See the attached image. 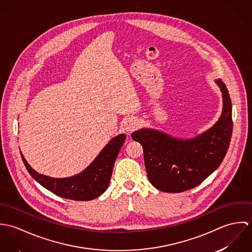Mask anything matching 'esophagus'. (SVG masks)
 <instances>
[{"instance_id":"obj_1","label":"esophagus","mask_w":252,"mask_h":252,"mask_svg":"<svg viewBox=\"0 0 252 252\" xmlns=\"http://www.w3.org/2000/svg\"><path fill=\"white\" fill-rule=\"evenodd\" d=\"M123 127H124L125 131L133 132V131H135L139 127V122L135 118H129L128 120H126V122L124 123Z\"/></svg>"}]
</instances>
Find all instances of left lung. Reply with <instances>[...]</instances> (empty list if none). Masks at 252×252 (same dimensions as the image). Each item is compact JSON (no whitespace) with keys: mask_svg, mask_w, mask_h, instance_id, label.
<instances>
[{"mask_svg":"<svg viewBox=\"0 0 252 252\" xmlns=\"http://www.w3.org/2000/svg\"><path fill=\"white\" fill-rule=\"evenodd\" d=\"M223 97L219 120L192 140H178L156 130L132 134L144 147V166L150 183L158 190L180 193L201 184L222 163L233 131L232 102L222 79H217Z\"/></svg>","mask_w":252,"mask_h":252,"instance_id":"8db88e82","label":"left lung"}]
</instances>
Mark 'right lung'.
I'll use <instances>...</instances> for the list:
<instances>
[{"label":"right lung","mask_w":252,"mask_h":252,"mask_svg":"<svg viewBox=\"0 0 252 252\" xmlns=\"http://www.w3.org/2000/svg\"><path fill=\"white\" fill-rule=\"evenodd\" d=\"M125 139L124 134L113 138L86 170L68 179H52L39 175L29 166L22 154L21 157L32 178L53 194L74 201H90L108 189L114 162Z\"/></svg>","instance_id":"add662e5"}]
</instances>
